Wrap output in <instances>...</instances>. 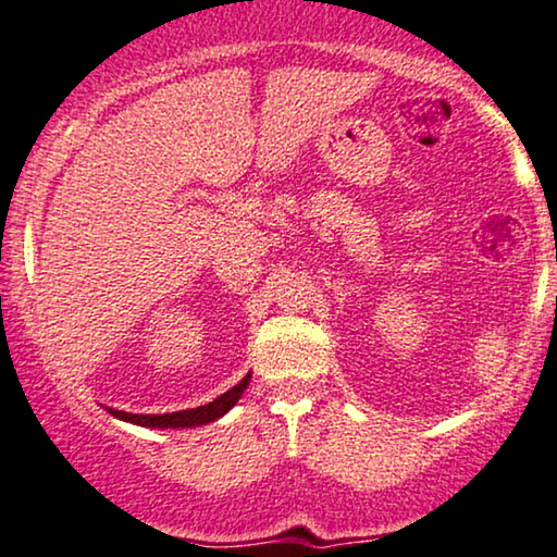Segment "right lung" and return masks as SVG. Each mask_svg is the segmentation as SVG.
<instances>
[{
  "label": "right lung",
  "instance_id": "obj_1",
  "mask_svg": "<svg viewBox=\"0 0 557 557\" xmlns=\"http://www.w3.org/2000/svg\"><path fill=\"white\" fill-rule=\"evenodd\" d=\"M250 384V374L245 376L243 382L235 384L232 389H226L224 395H219L214 403L198 405V408H188V410H177V413H160V416H139V413H123V410L108 408V413L121 418L126 423H136V425H147V429H194V425H206L216 418H222L224 413H230L235 408L239 397Z\"/></svg>",
  "mask_w": 557,
  "mask_h": 557
}]
</instances>
